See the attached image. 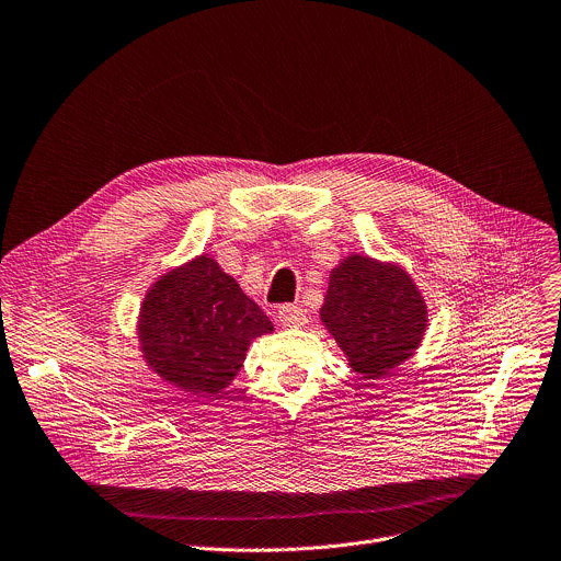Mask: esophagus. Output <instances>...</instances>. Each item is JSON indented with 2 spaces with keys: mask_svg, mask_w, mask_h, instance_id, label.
Masks as SVG:
<instances>
[{
  "mask_svg": "<svg viewBox=\"0 0 561 561\" xmlns=\"http://www.w3.org/2000/svg\"><path fill=\"white\" fill-rule=\"evenodd\" d=\"M277 319L282 321L284 328H301L306 325V310L301 306L286 304L277 310Z\"/></svg>",
  "mask_w": 561,
  "mask_h": 561,
  "instance_id": "esophagus-1",
  "label": "esophagus"
}]
</instances>
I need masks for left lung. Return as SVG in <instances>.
I'll list each match as a JSON object with an SVG mask.
<instances>
[{"label": "left lung", "instance_id": "obj_1", "mask_svg": "<svg viewBox=\"0 0 561 561\" xmlns=\"http://www.w3.org/2000/svg\"><path fill=\"white\" fill-rule=\"evenodd\" d=\"M323 325L363 379H381L423 341L427 306L399 264L347 255L330 271L319 310Z\"/></svg>", "mask_w": 561, "mask_h": 561}]
</instances>
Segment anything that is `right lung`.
Returning a JSON list of instances; mask_svg holds the SVG:
<instances>
[{"label": "right lung", "instance_id": "add662e5", "mask_svg": "<svg viewBox=\"0 0 561 561\" xmlns=\"http://www.w3.org/2000/svg\"><path fill=\"white\" fill-rule=\"evenodd\" d=\"M268 332L271 319L209 255L164 273L147 290L138 317L149 369L194 397L220 394L251 341Z\"/></svg>", "mask_w": 561, "mask_h": 561}]
</instances>
